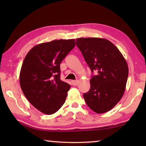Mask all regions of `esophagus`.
I'll list each match as a JSON object with an SVG mask.
<instances>
[{"label":"esophagus","instance_id":"obj_1","mask_svg":"<svg viewBox=\"0 0 146 146\" xmlns=\"http://www.w3.org/2000/svg\"><path fill=\"white\" fill-rule=\"evenodd\" d=\"M78 83V80H71V84H72V85H73V86L77 85Z\"/></svg>","mask_w":146,"mask_h":146}]
</instances>
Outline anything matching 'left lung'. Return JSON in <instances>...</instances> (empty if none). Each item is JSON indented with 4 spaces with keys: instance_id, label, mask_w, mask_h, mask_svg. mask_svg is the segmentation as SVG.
Masks as SVG:
<instances>
[{
    "instance_id": "8db88e82",
    "label": "left lung",
    "mask_w": 146,
    "mask_h": 146,
    "mask_svg": "<svg viewBox=\"0 0 146 146\" xmlns=\"http://www.w3.org/2000/svg\"><path fill=\"white\" fill-rule=\"evenodd\" d=\"M76 44L91 72L90 90L84 98L91 110L104 113L111 110L124 93L128 66L122 53L110 40L100 38H79Z\"/></svg>"
}]
</instances>
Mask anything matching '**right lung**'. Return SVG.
Listing matches in <instances>:
<instances>
[{
    "instance_id": "right-lung-1",
    "label": "right lung",
    "mask_w": 146,
    "mask_h": 146,
    "mask_svg": "<svg viewBox=\"0 0 146 146\" xmlns=\"http://www.w3.org/2000/svg\"><path fill=\"white\" fill-rule=\"evenodd\" d=\"M75 46L74 39L55 40L34 46L20 72V84L27 99L40 112L52 115L66 101L69 84L60 78V64Z\"/></svg>"
}]
</instances>
